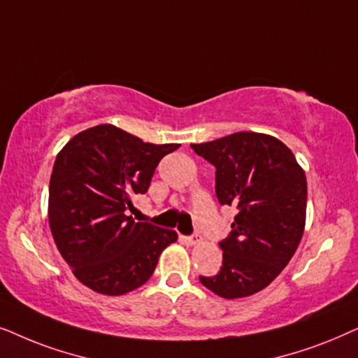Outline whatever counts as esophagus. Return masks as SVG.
I'll list each match as a JSON object with an SVG mask.
<instances>
[{"mask_svg": "<svg viewBox=\"0 0 358 358\" xmlns=\"http://www.w3.org/2000/svg\"><path fill=\"white\" fill-rule=\"evenodd\" d=\"M183 242L187 245H196L199 244V237L198 236H192V237H183Z\"/></svg>", "mask_w": 358, "mask_h": 358, "instance_id": "1", "label": "esophagus"}]
</instances>
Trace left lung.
Returning <instances> with one entry per match:
<instances>
[{
  "mask_svg": "<svg viewBox=\"0 0 358 358\" xmlns=\"http://www.w3.org/2000/svg\"><path fill=\"white\" fill-rule=\"evenodd\" d=\"M192 149L216 166L219 203L239 211L231 236L219 244L221 270L199 282L226 299L259 293L282 273L301 242L304 170L282 141L260 132H234Z\"/></svg>",
  "mask_w": 358,
  "mask_h": 358,
  "instance_id": "obj_1",
  "label": "left lung"
}]
</instances>
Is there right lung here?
<instances>
[{"label":"right lung","instance_id":"add662e5","mask_svg":"<svg viewBox=\"0 0 358 358\" xmlns=\"http://www.w3.org/2000/svg\"><path fill=\"white\" fill-rule=\"evenodd\" d=\"M180 144H150L113 124L78 132L57 154L49 185V226L78 282L121 296L154 273L175 231L127 216L162 160Z\"/></svg>","mask_w":358,"mask_h":358}]
</instances>
